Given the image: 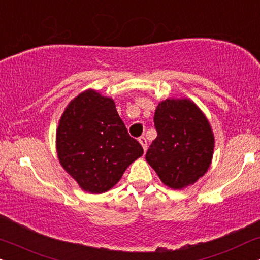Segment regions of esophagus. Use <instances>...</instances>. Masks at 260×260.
<instances>
[{
    "label": "esophagus",
    "instance_id": "obj_1",
    "mask_svg": "<svg viewBox=\"0 0 260 260\" xmlns=\"http://www.w3.org/2000/svg\"><path fill=\"white\" fill-rule=\"evenodd\" d=\"M139 143L141 144V146H143L144 151H146V148H147V140H146V138L140 137L139 138Z\"/></svg>",
    "mask_w": 260,
    "mask_h": 260
}]
</instances>
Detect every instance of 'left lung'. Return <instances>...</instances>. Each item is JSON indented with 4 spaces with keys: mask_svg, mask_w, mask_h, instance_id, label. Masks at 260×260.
I'll use <instances>...</instances> for the list:
<instances>
[{
    "mask_svg": "<svg viewBox=\"0 0 260 260\" xmlns=\"http://www.w3.org/2000/svg\"><path fill=\"white\" fill-rule=\"evenodd\" d=\"M158 136L146 160L165 185L183 189L206 174L214 151V136L201 109L188 99H168L154 113Z\"/></svg>",
    "mask_w": 260,
    "mask_h": 260,
    "instance_id": "8db88e82",
    "label": "left lung"
}]
</instances>
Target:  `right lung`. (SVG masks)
I'll return each instance as SVG.
<instances>
[{"label": "right lung", "instance_id": "right-lung-1", "mask_svg": "<svg viewBox=\"0 0 260 260\" xmlns=\"http://www.w3.org/2000/svg\"><path fill=\"white\" fill-rule=\"evenodd\" d=\"M57 153L83 190L101 193L120 181L144 150L129 137L113 100L86 90L69 103L60 117Z\"/></svg>", "mask_w": 260, "mask_h": 260}]
</instances>
